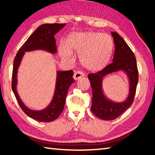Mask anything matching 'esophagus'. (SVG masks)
I'll use <instances>...</instances> for the list:
<instances>
[{"label": "esophagus", "mask_w": 155, "mask_h": 155, "mask_svg": "<svg viewBox=\"0 0 155 155\" xmlns=\"http://www.w3.org/2000/svg\"><path fill=\"white\" fill-rule=\"evenodd\" d=\"M85 76V74L81 71H77L74 73V79L75 80H78L79 78H81Z\"/></svg>", "instance_id": "34e87169"}]
</instances>
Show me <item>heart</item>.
Returning a JSON list of instances; mask_svg holds the SVG:
<instances>
[{"label":"heart","instance_id":"obj_1","mask_svg":"<svg viewBox=\"0 0 155 155\" xmlns=\"http://www.w3.org/2000/svg\"><path fill=\"white\" fill-rule=\"evenodd\" d=\"M113 41L111 37L99 32L87 31L73 33L66 43L61 42L59 46L61 58L69 61L74 59L73 52L79 54L83 66L88 70L97 71L104 68L110 60Z\"/></svg>","mask_w":155,"mask_h":155}]
</instances>
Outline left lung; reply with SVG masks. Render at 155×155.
<instances>
[{"label":"left lung","instance_id":"left-lung-1","mask_svg":"<svg viewBox=\"0 0 155 155\" xmlns=\"http://www.w3.org/2000/svg\"><path fill=\"white\" fill-rule=\"evenodd\" d=\"M115 45L112 63L97 73L88 75L92 91L91 111L98 118L112 120L120 116L132 105L138 82V71L134 53L118 33L111 31ZM123 70L130 80V92L127 100L123 102H112L103 94L102 79L107 74Z\"/></svg>","mask_w":155,"mask_h":155}]
</instances>
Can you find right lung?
<instances>
[{
	"label": "right lung",
	"instance_id": "right-lung-1",
	"mask_svg": "<svg viewBox=\"0 0 155 155\" xmlns=\"http://www.w3.org/2000/svg\"><path fill=\"white\" fill-rule=\"evenodd\" d=\"M66 25L64 24H44L41 25L28 37L18 50L13 61L12 87L21 109L30 118L41 122H50L58 118L63 110L65 100L70 86L75 81L72 70L57 71L55 92L50 105L41 110H34L28 108L22 101L17 91V71L25 51L43 50L51 54L57 52L54 35Z\"/></svg>",
	"mask_w": 155,
	"mask_h": 155
}]
</instances>
